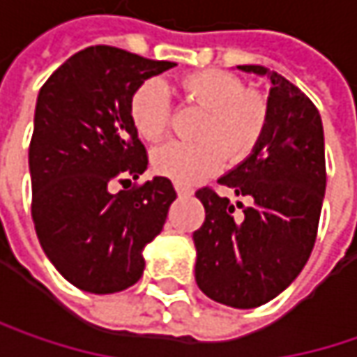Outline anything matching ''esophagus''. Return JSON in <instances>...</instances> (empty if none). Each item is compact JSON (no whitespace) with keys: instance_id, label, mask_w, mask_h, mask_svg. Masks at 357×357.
<instances>
[{"instance_id":"1","label":"esophagus","mask_w":357,"mask_h":357,"mask_svg":"<svg viewBox=\"0 0 357 357\" xmlns=\"http://www.w3.org/2000/svg\"><path fill=\"white\" fill-rule=\"evenodd\" d=\"M174 185H176V192H178L179 196H190V194H192V190H190L188 185H183V183H179V181H176Z\"/></svg>"}]
</instances>
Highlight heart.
I'll return each mask as SVG.
<instances>
[{"label": "heart", "instance_id": "heart-1", "mask_svg": "<svg viewBox=\"0 0 357 357\" xmlns=\"http://www.w3.org/2000/svg\"><path fill=\"white\" fill-rule=\"evenodd\" d=\"M188 100L208 111L199 127V141H169L153 151V169L179 183H194L218 172L226 155H250L264 135L268 105L259 93L246 91L238 76L208 68L179 80ZM129 113L139 137L158 141L172 125V105L165 86L147 80L131 96Z\"/></svg>", "mask_w": 357, "mask_h": 357}]
</instances>
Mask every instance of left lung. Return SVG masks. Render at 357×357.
I'll use <instances>...</instances> for the list:
<instances>
[{
    "mask_svg": "<svg viewBox=\"0 0 357 357\" xmlns=\"http://www.w3.org/2000/svg\"><path fill=\"white\" fill-rule=\"evenodd\" d=\"M238 68L271 80L268 121L255 151L218 179L248 206L241 199L234 206L212 188L196 192L206 210L194 232L196 283L218 303L252 309L303 271L317 238L327 176L324 125L309 96L264 66Z\"/></svg>",
    "mask_w": 357,
    "mask_h": 357,
    "instance_id": "1",
    "label": "left lung"
}]
</instances>
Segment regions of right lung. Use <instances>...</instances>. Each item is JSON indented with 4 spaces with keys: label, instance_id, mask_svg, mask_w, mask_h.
I'll return each mask as SVG.
<instances>
[{
    "label": "right lung",
    "instance_id": "right-lung-1",
    "mask_svg": "<svg viewBox=\"0 0 357 357\" xmlns=\"http://www.w3.org/2000/svg\"><path fill=\"white\" fill-rule=\"evenodd\" d=\"M176 62L91 46L70 56L40 89L30 141L32 218L58 273L107 295L143 275V248L163 230L176 190L153 178L113 194V181L147 169L129 105L137 89Z\"/></svg>",
    "mask_w": 357,
    "mask_h": 357
}]
</instances>
